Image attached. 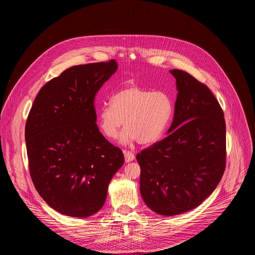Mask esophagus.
Segmentation results:
<instances>
[{"label": "esophagus", "mask_w": 255, "mask_h": 255, "mask_svg": "<svg viewBox=\"0 0 255 255\" xmlns=\"http://www.w3.org/2000/svg\"><path fill=\"white\" fill-rule=\"evenodd\" d=\"M124 155H125V161L127 163L133 161L134 157H135L134 154L132 152H130V151H124Z\"/></svg>", "instance_id": "1"}]
</instances>
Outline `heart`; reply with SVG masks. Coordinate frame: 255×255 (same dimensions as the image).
I'll use <instances>...</instances> for the list:
<instances>
[{"label":"heart","instance_id":"obj_1","mask_svg":"<svg viewBox=\"0 0 255 255\" xmlns=\"http://www.w3.org/2000/svg\"><path fill=\"white\" fill-rule=\"evenodd\" d=\"M174 112L173 100L162 90H149L136 84H129L119 90L111 99V104L98 111V126L110 139L121 134L125 144L137 141L151 145L164 134Z\"/></svg>","mask_w":255,"mask_h":255}]
</instances>
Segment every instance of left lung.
Wrapping results in <instances>:
<instances>
[{
    "instance_id": "left-lung-1",
    "label": "left lung",
    "mask_w": 255,
    "mask_h": 255,
    "mask_svg": "<svg viewBox=\"0 0 255 255\" xmlns=\"http://www.w3.org/2000/svg\"><path fill=\"white\" fill-rule=\"evenodd\" d=\"M168 136L137 154L140 194L155 213L175 216L199 206L217 187L226 165L224 113L210 89L181 70Z\"/></svg>"
}]
</instances>
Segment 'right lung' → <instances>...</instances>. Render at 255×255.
Segmentation results:
<instances>
[{
  "mask_svg": "<svg viewBox=\"0 0 255 255\" xmlns=\"http://www.w3.org/2000/svg\"><path fill=\"white\" fill-rule=\"evenodd\" d=\"M117 70L115 60L72 67L40 89L29 112L30 176L40 196L61 214L97 213L124 164L122 150L99 131L94 108L96 93Z\"/></svg>",
  "mask_w": 255,
  "mask_h": 255,
  "instance_id": "right-lung-1",
  "label": "right lung"
}]
</instances>
